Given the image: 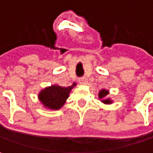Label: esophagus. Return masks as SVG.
<instances>
[{
    "label": "esophagus",
    "mask_w": 153,
    "mask_h": 153,
    "mask_svg": "<svg viewBox=\"0 0 153 153\" xmlns=\"http://www.w3.org/2000/svg\"><path fill=\"white\" fill-rule=\"evenodd\" d=\"M79 82L80 85H86L87 84V79L86 78H80L79 79Z\"/></svg>",
    "instance_id": "34e87169"
}]
</instances>
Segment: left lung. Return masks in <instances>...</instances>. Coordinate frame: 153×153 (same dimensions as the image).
Masks as SVG:
<instances>
[{"label": "left lung", "mask_w": 153, "mask_h": 153, "mask_svg": "<svg viewBox=\"0 0 153 153\" xmlns=\"http://www.w3.org/2000/svg\"><path fill=\"white\" fill-rule=\"evenodd\" d=\"M108 95H109V90L105 89V88H103V89L99 90V92H98V98L105 105H111L113 103V101L110 97H108Z\"/></svg>", "instance_id": "1"}]
</instances>
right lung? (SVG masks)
<instances>
[{"mask_svg": "<svg viewBox=\"0 0 153 153\" xmlns=\"http://www.w3.org/2000/svg\"><path fill=\"white\" fill-rule=\"evenodd\" d=\"M76 85V82H74L70 87H61L57 84L46 87L39 92L38 99L48 110H59L65 104L70 92Z\"/></svg>", "mask_w": 153, "mask_h": 153, "instance_id": "obj_1", "label": "right lung"}]
</instances>
